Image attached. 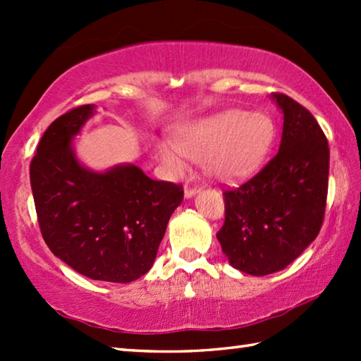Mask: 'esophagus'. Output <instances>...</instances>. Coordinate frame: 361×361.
Segmentation results:
<instances>
[{
    "label": "esophagus",
    "mask_w": 361,
    "mask_h": 361,
    "mask_svg": "<svg viewBox=\"0 0 361 361\" xmlns=\"http://www.w3.org/2000/svg\"><path fill=\"white\" fill-rule=\"evenodd\" d=\"M196 193H197V188H195V187H187L185 191H183V196H185L187 200H188V197H193Z\"/></svg>",
    "instance_id": "obj_1"
}]
</instances>
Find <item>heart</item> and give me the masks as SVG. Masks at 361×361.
Returning a JSON list of instances; mask_svg holds the SVG:
<instances>
[{
	"instance_id": "obj_1",
	"label": "heart",
	"mask_w": 361,
	"mask_h": 361,
	"mask_svg": "<svg viewBox=\"0 0 361 361\" xmlns=\"http://www.w3.org/2000/svg\"><path fill=\"white\" fill-rule=\"evenodd\" d=\"M274 124L267 115L232 109L180 129L174 145L156 143V154L174 176L187 171V157L202 160L219 180H235L252 173L274 142Z\"/></svg>"
}]
</instances>
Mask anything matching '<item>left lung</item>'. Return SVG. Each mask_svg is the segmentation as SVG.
Wrapping results in <instances>:
<instances>
[{
    "instance_id": "left-lung-1",
    "label": "left lung",
    "mask_w": 361,
    "mask_h": 361,
    "mask_svg": "<svg viewBox=\"0 0 361 361\" xmlns=\"http://www.w3.org/2000/svg\"><path fill=\"white\" fill-rule=\"evenodd\" d=\"M283 114L279 151L254 178L226 190L216 233L229 263L251 276L288 267L318 237L329 188V143L299 102L273 93Z\"/></svg>"
}]
</instances>
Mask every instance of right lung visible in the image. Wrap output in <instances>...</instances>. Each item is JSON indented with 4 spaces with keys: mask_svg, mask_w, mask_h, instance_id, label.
<instances>
[{
    "mask_svg": "<svg viewBox=\"0 0 361 361\" xmlns=\"http://www.w3.org/2000/svg\"><path fill=\"white\" fill-rule=\"evenodd\" d=\"M93 114V104L71 109L43 134L29 168L37 219L51 252L70 268L93 281L128 283L151 269L183 190L135 165L85 168L73 138Z\"/></svg>",
    "mask_w": 361,
    "mask_h": 361,
    "instance_id": "add662e5",
    "label": "right lung"
}]
</instances>
